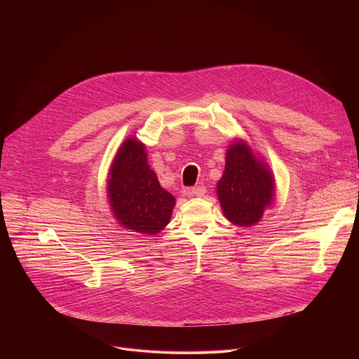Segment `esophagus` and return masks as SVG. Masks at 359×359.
<instances>
[{"instance_id": "esophagus-1", "label": "esophagus", "mask_w": 359, "mask_h": 359, "mask_svg": "<svg viewBox=\"0 0 359 359\" xmlns=\"http://www.w3.org/2000/svg\"><path fill=\"white\" fill-rule=\"evenodd\" d=\"M204 193H206V187H204V186L193 187V189H190V191H189V194L193 196V197H203Z\"/></svg>"}]
</instances>
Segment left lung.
I'll return each mask as SVG.
<instances>
[{"label": "left lung", "mask_w": 359, "mask_h": 359, "mask_svg": "<svg viewBox=\"0 0 359 359\" xmlns=\"http://www.w3.org/2000/svg\"><path fill=\"white\" fill-rule=\"evenodd\" d=\"M222 210L229 222L241 227L259 223L276 196L270 168L255 158L245 140H236L226 153V168L217 183Z\"/></svg>", "instance_id": "1"}]
</instances>
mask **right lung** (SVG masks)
Masks as SVG:
<instances>
[{"label": "right lung", "mask_w": 359, "mask_h": 359, "mask_svg": "<svg viewBox=\"0 0 359 359\" xmlns=\"http://www.w3.org/2000/svg\"><path fill=\"white\" fill-rule=\"evenodd\" d=\"M108 197L118 223L142 234H158L170 222L176 204L149 168L146 146L135 137L119 147L109 169Z\"/></svg>", "instance_id": "add662e5"}]
</instances>
